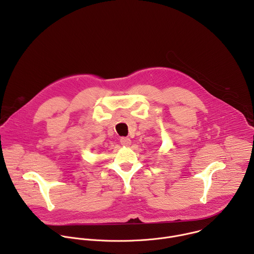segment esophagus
Returning a JSON list of instances; mask_svg holds the SVG:
<instances>
[{
  "label": "esophagus",
  "instance_id": "esophagus-1",
  "mask_svg": "<svg viewBox=\"0 0 254 254\" xmlns=\"http://www.w3.org/2000/svg\"><path fill=\"white\" fill-rule=\"evenodd\" d=\"M121 143L123 144L124 147H129L130 143H131V140L128 137H122L121 138Z\"/></svg>",
  "mask_w": 254,
  "mask_h": 254
}]
</instances>
